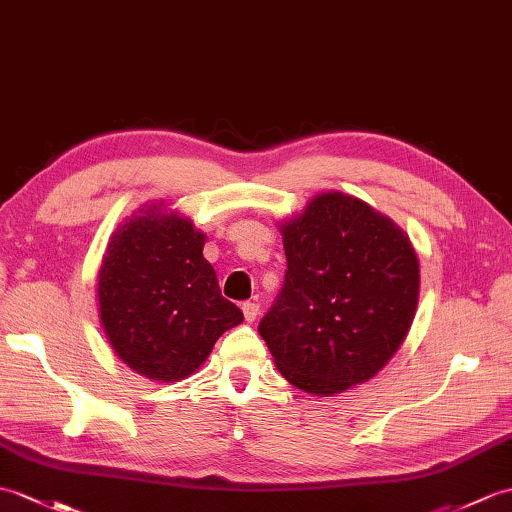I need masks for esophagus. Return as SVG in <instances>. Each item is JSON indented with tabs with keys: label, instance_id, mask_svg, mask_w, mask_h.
Returning a JSON list of instances; mask_svg holds the SVG:
<instances>
[{
	"label": "esophagus",
	"instance_id": "34e87169",
	"mask_svg": "<svg viewBox=\"0 0 512 512\" xmlns=\"http://www.w3.org/2000/svg\"><path fill=\"white\" fill-rule=\"evenodd\" d=\"M242 312H244V318L248 320V323H253V320L259 316V303L246 301V303L242 305Z\"/></svg>",
	"mask_w": 512,
	"mask_h": 512
}]
</instances>
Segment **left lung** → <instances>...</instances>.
I'll use <instances>...</instances> for the list:
<instances>
[{
  "label": "left lung",
  "instance_id": "obj_1",
  "mask_svg": "<svg viewBox=\"0 0 512 512\" xmlns=\"http://www.w3.org/2000/svg\"><path fill=\"white\" fill-rule=\"evenodd\" d=\"M279 231L288 272L259 323L279 373L316 397L373 379L417 314L421 270L410 237L342 192L314 196Z\"/></svg>",
  "mask_w": 512,
  "mask_h": 512
}]
</instances>
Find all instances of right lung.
I'll use <instances>...</instances> for the list:
<instances>
[{"mask_svg":"<svg viewBox=\"0 0 512 512\" xmlns=\"http://www.w3.org/2000/svg\"><path fill=\"white\" fill-rule=\"evenodd\" d=\"M207 235L165 202L144 205L113 231L98 270V316L128 368L172 384L194 375L244 314L220 294L202 255Z\"/></svg>","mask_w":512,"mask_h":512,"instance_id":"add662e5","label":"right lung"}]
</instances>
